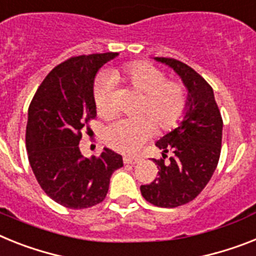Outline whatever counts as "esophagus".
<instances>
[{
    "label": "esophagus",
    "instance_id": "34e87169",
    "mask_svg": "<svg viewBox=\"0 0 256 256\" xmlns=\"http://www.w3.org/2000/svg\"><path fill=\"white\" fill-rule=\"evenodd\" d=\"M139 161H140V158H130V156H124V164H138Z\"/></svg>",
    "mask_w": 256,
    "mask_h": 256
}]
</instances>
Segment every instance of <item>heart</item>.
Listing matches in <instances>:
<instances>
[{
  "instance_id": "heart-1",
  "label": "heart",
  "mask_w": 256,
  "mask_h": 256,
  "mask_svg": "<svg viewBox=\"0 0 256 256\" xmlns=\"http://www.w3.org/2000/svg\"><path fill=\"white\" fill-rule=\"evenodd\" d=\"M128 87L143 94L138 106L142 114L118 120L105 128V143L122 154H135L158 128L169 132L174 128L188 106V92L181 80L166 79L165 72L148 62H130L112 72ZM113 79L102 74L94 86V102L98 114L112 117L114 105L112 102Z\"/></svg>"
}]
</instances>
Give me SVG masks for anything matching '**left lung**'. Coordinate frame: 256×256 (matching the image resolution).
I'll use <instances>...</instances> for the list:
<instances>
[{
    "instance_id": "left-lung-1",
    "label": "left lung",
    "mask_w": 256,
    "mask_h": 256,
    "mask_svg": "<svg viewBox=\"0 0 256 256\" xmlns=\"http://www.w3.org/2000/svg\"><path fill=\"white\" fill-rule=\"evenodd\" d=\"M154 60L181 76L188 90V106L180 126L156 142L162 150V158H154L158 177L142 184L140 192L151 204L174 208L194 200L211 180L220 158L222 118L214 90L194 68L174 58ZM169 150L174 154L165 162Z\"/></svg>"
}]
</instances>
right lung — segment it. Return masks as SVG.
I'll list each match as a JSON object with an SVG mask.
<instances>
[{
    "mask_svg": "<svg viewBox=\"0 0 256 256\" xmlns=\"http://www.w3.org/2000/svg\"><path fill=\"white\" fill-rule=\"evenodd\" d=\"M118 53L76 56L56 66L38 86L28 108L26 147L32 172L44 192L58 204L83 210L102 203L121 154L109 148L84 158L82 132L96 117L94 79Z\"/></svg>",
    "mask_w": 256,
    "mask_h": 256,
    "instance_id": "1",
    "label": "right lung"
}]
</instances>
